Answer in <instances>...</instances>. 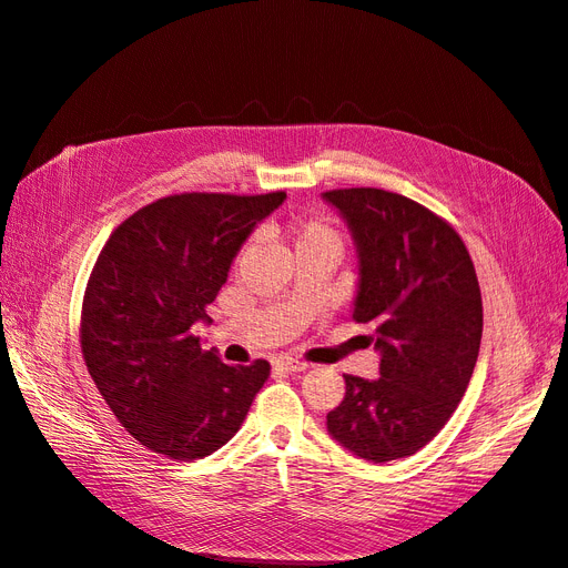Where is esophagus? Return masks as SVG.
I'll list each match as a JSON object with an SVG mask.
<instances>
[{
    "label": "esophagus",
    "instance_id": "esophagus-1",
    "mask_svg": "<svg viewBox=\"0 0 568 568\" xmlns=\"http://www.w3.org/2000/svg\"><path fill=\"white\" fill-rule=\"evenodd\" d=\"M275 367H278V371H285V373H302V371H307V363H302V361H295V358H278L273 363Z\"/></svg>",
    "mask_w": 568,
    "mask_h": 568
}]
</instances>
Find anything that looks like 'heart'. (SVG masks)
I'll list each match as a JSON object with an SVG mask.
<instances>
[{
  "mask_svg": "<svg viewBox=\"0 0 568 568\" xmlns=\"http://www.w3.org/2000/svg\"><path fill=\"white\" fill-rule=\"evenodd\" d=\"M290 240H293V246H328L338 252V236L336 232L328 227L324 222L307 220V222H297L290 227Z\"/></svg>",
  "mask_w": 568,
  "mask_h": 568,
  "instance_id": "obj_1",
  "label": "heart"
}]
</instances>
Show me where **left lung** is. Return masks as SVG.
<instances>
[{
  "mask_svg": "<svg viewBox=\"0 0 568 568\" xmlns=\"http://www.w3.org/2000/svg\"><path fill=\"white\" fill-rule=\"evenodd\" d=\"M358 256L353 320L373 324L379 377L344 375L326 430L355 457L418 453L463 402L481 344V293L459 234L412 197L382 189L322 193Z\"/></svg>",
  "mask_w": 568,
  "mask_h": 568,
  "instance_id": "obj_1",
  "label": "left lung"
}]
</instances>
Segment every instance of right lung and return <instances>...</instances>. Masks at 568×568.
Returning <instances> with one entry per match:
<instances>
[{
    "label": "right lung",
    "mask_w": 568,
    "mask_h": 568,
    "mask_svg": "<svg viewBox=\"0 0 568 568\" xmlns=\"http://www.w3.org/2000/svg\"><path fill=\"white\" fill-rule=\"evenodd\" d=\"M285 193H181L130 215L97 258L82 307V353L121 426L181 463L242 428L271 365H227L193 326L232 261Z\"/></svg>",
    "instance_id": "right-lung-1"
}]
</instances>
